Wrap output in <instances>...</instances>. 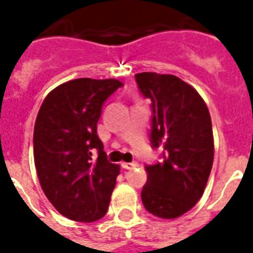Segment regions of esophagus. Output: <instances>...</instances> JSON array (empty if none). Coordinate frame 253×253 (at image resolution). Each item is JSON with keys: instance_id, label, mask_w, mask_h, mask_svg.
Segmentation results:
<instances>
[{"instance_id": "34e87169", "label": "esophagus", "mask_w": 253, "mask_h": 253, "mask_svg": "<svg viewBox=\"0 0 253 253\" xmlns=\"http://www.w3.org/2000/svg\"><path fill=\"white\" fill-rule=\"evenodd\" d=\"M122 167L126 169H134L135 167H138L136 162H131V163H122Z\"/></svg>"}]
</instances>
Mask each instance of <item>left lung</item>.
<instances>
[{
    "label": "left lung",
    "mask_w": 253,
    "mask_h": 253,
    "mask_svg": "<svg viewBox=\"0 0 253 253\" xmlns=\"http://www.w3.org/2000/svg\"><path fill=\"white\" fill-rule=\"evenodd\" d=\"M140 92L151 101L154 148L162 159L146 166L142 202L150 213L175 219L202 198L213 163V135L207 105L195 88L171 74H135Z\"/></svg>",
    "instance_id": "obj_1"
}]
</instances>
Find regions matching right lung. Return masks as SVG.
<instances>
[{"label":"right lung","instance_id":"obj_1","mask_svg":"<svg viewBox=\"0 0 253 253\" xmlns=\"http://www.w3.org/2000/svg\"><path fill=\"white\" fill-rule=\"evenodd\" d=\"M122 86L118 80L69 81L50 91L38 111L37 175L50 203L71 220L91 223L107 212L119 166L107 161L96 123L106 99Z\"/></svg>","mask_w":253,"mask_h":253}]
</instances>
